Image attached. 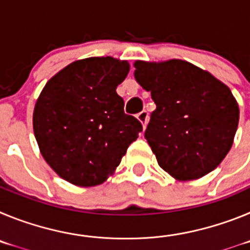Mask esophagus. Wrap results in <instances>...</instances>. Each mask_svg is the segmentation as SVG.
Returning <instances> with one entry per match:
<instances>
[{"mask_svg": "<svg viewBox=\"0 0 250 250\" xmlns=\"http://www.w3.org/2000/svg\"><path fill=\"white\" fill-rule=\"evenodd\" d=\"M136 118H138V120L140 121L141 125H143V127L145 129V126H146V124H147V118H149V116H147V112L146 111L139 112V114L136 115Z\"/></svg>", "mask_w": 250, "mask_h": 250, "instance_id": "1", "label": "esophagus"}]
</instances>
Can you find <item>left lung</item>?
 <instances>
[{
    "label": "left lung",
    "instance_id": "left-lung-1",
    "mask_svg": "<svg viewBox=\"0 0 250 250\" xmlns=\"http://www.w3.org/2000/svg\"><path fill=\"white\" fill-rule=\"evenodd\" d=\"M134 66L135 80L156 105L145 139L161 169L183 182L210 173L230 150L239 123L230 89L183 60Z\"/></svg>",
    "mask_w": 250,
    "mask_h": 250
}]
</instances>
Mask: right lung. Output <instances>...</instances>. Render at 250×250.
<instances>
[{"label": "right lung", "instance_id": "1", "mask_svg": "<svg viewBox=\"0 0 250 250\" xmlns=\"http://www.w3.org/2000/svg\"><path fill=\"white\" fill-rule=\"evenodd\" d=\"M127 61L89 57L51 77L34 110V132L48 165L66 182L95 187L114 173L143 125L116 94Z\"/></svg>", "mask_w": 250, "mask_h": 250}]
</instances>
